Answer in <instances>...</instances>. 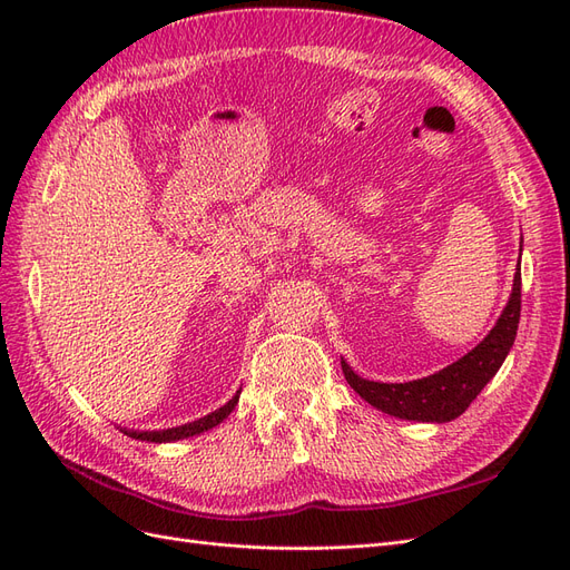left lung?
<instances>
[{"label":"left lung","instance_id":"8db88e82","mask_svg":"<svg viewBox=\"0 0 570 570\" xmlns=\"http://www.w3.org/2000/svg\"><path fill=\"white\" fill-rule=\"evenodd\" d=\"M521 264V258H519ZM521 318V266L515 268L513 287L502 316L478 347L456 358L446 368L409 383H375L352 371L342 358V373L350 387L377 411L396 419L419 423H450L471 406L497 371L502 368L509 350L513 347Z\"/></svg>","mask_w":570,"mask_h":570}]
</instances>
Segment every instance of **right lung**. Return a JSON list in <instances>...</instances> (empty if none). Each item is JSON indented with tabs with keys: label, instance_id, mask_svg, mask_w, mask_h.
Returning a JSON list of instances; mask_svg holds the SVG:
<instances>
[{
	"label": "right lung",
	"instance_id": "add662e5",
	"mask_svg": "<svg viewBox=\"0 0 570 570\" xmlns=\"http://www.w3.org/2000/svg\"><path fill=\"white\" fill-rule=\"evenodd\" d=\"M237 400H239V390L237 394L233 396L230 402L223 404L220 409L206 413L204 419H197L193 423H185V425H178V428H166V430H130V428H120V433L132 438V440H142V442H176V440H185V438H193V435H199V433H206V430L216 428L218 423H223V419L230 416V411L237 406Z\"/></svg>",
	"mask_w": 570,
	"mask_h": 570
}]
</instances>
